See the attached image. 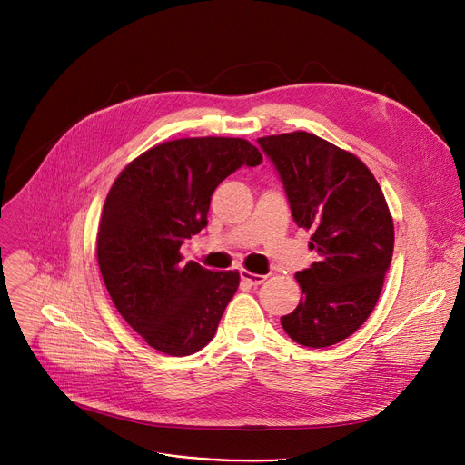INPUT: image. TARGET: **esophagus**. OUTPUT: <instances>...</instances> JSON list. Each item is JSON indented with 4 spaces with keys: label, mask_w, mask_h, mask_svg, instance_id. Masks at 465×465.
Returning a JSON list of instances; mask_svg holds the SVG:
<instances>
[{
    "label": "esophagus",
    "mask_w": 465,
    "mask_h": 465,
    "mask_svg": "<svg viewBox=\"0 0 465 465\" xmlns=\"http://www.w3.org/2000/svg\"><path fill=\"white\" fill-rule=\"evenodd\" d=\"M241 281L247 282L249 286H258V284H262V282L265 281V277H263V275L251 273V272H247V270H241Z\"/></svg>",
    "instance_id": "obj_1"
}]
</instances>
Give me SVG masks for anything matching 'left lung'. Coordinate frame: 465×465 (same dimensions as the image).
<instances>
[{
	"label": "left lung",
	"mask_w": 465,
	"mask_h": 465,
	"mask_svg": "<svg viewBox=\"0 0 465 465\" xmlns=\"http://www.w3.org/2000/svg\"><path fill=\"white\" fill-rule=\"evenodd\" d=\"M279 171L296 224L321 256L298 272L300 305L282 316L296 343L322 349L352 335L371 314L394 252V220L360 158L307 132L260 137Z\"/></svg>",
	"instance_id": "obj_1"
}]
</instances>
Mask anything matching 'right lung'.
Here are the masks:
<instances>
[{
    "label": "right lung",
    "mask_w": 465,
    "mask_h": 465,
    "mask_svg": "<svg viewBox=\"0 0 465 465\" xmlns=\"http://www.w3.org/2000/svg\"><path fill=\"white\" fill-rule=\"evenodd\" d=\"M260 163L247 139H175L137 156L111 186L97 263L116 311L153 349L188 356L213 339L239 273L184 263L181 245L207 226L214 188Z\"/></svg>",
    "instance_id": "add662e5"
}]
</instances>
